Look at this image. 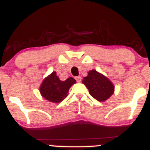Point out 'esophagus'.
<instances>
[{
  "label": "esophagus",
  "mask_w": 150,
  "mask_h": 150,
  "mask_svg": "<svg viewBox=\"0 0 150 150\" xmlns=\"http://www.w3.org/2000/svg\"><path fill=\"white\" fill-rule=\"evenodd\" d=\"M75 80H76L77 82H81V76L75 77Z\"/></svg>",
  "instance_id": "34e87169"
}]
</instances>
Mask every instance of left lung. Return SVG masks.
<instances>
[{"instance_id":"8db88e82","label":"left lung","mask_w":150,"mask_h":150,"mask_svg":"<svg viewBox=\"0 0 150 150\" xmlns=\"http://www.w3.org/2000/svg\"><path fill=\"white\" fill-rule=\"evenodd\" d=\"M83 83L88 89L89 94L98 101H105L113 94L114 85L106 77L96 70L89 71Z\"/></svg>"}]
</instances>
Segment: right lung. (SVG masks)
Instances as JSON below:
<instances>
[{"mask_svg":"<svg viewBox=\"0 0 150 150\" xmlns=\"http://www.w3.org/2000/svg\"><path fill=\"white\" fill-rule=\"evenodd\" d=\"M75 82L72 78H67L64 81H60L56 72H53L43 81L40 92L46 100L53 103H59L67 96L69 88Z\"/></svg>","mask_w":150,"mask_h":150,"instance_id":"right-lung-1","label":"right lung"}]
</instances>
